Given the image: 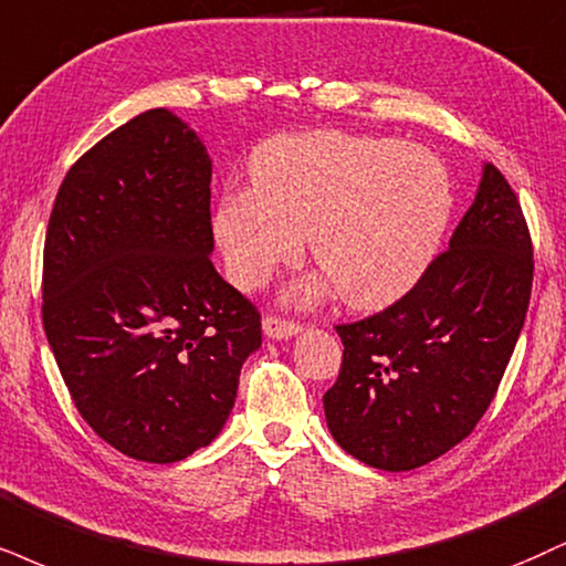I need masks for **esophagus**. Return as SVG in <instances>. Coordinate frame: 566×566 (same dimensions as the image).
<instances>
[{
  "instance_id": "1",
  "label": "esophagus",
  "mask_w": 566,
  "mask_h": 566,
  "mask_svg": "<svg viewBox=\"0 0 566 566\" xmlns=\"http://www.w3.org/2000/svg\"><path fill=\"white\" fill-rule=\"evenodd\" d=\"M262 327H264V336L277 338V340L291 338V336H296V333H302V325L294 323V319H283V317H277V315L264 317L262 319Z\"/></svg>"
}]
</instances>
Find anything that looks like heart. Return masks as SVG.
<instances>
[{
	"instance_id": "heart-1",
	"label": "heart",
	"mask_w": 566,
	"mask_h": 566,
	"mask_svg": "<svg viewBox=\"0 0 566 566\" xmlns=\"http://www.w3.org/2000/svg\"><path fill=\"white\" fill-rule=\"evenodd\" d=\"M453 218V184L432 151L338 130L277 136L251 157V191L228 193L214 214L226 270L256 289L310 239L312 260L354 310L409 294L436 260Z\"/></svg>"
}]
</instances>
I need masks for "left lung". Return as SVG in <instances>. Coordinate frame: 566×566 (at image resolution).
<instances>
[{"mask_svg": "<svg viewBox=\"0 0 566 566\" xmlns=\"http://www.w3.org/2000/svg\"><path fill=\"white\" fill-rule=\"evenodd\" d=\"M533 241L509 180L483 167L478 197L420 283L378 315L336 325L333 438L359 462L407 472L462 443L496 396L525 325Z\"/></svg>", "mask_w": 566, "mask_h": 566, "instance_id": "obj_1", "label": "left lung"}]
</instances>
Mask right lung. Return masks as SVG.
Here are the masks:
<instances>
[{
	"mask_svg": "<svg viewBox=\"0 0 566 566\" xmlns=\"http://www.w3.org/2000/svg\"><path fill=\"white\" fill-rule=\"evenodd\" d=\"M212 163L167 109L94 144L62 180L41 317L81 417L113 449L170 464L220 436L262 317L220 277Z\"/></svg>",
	"mask_w": 566,
	"mask_h": 566,
	"instance_id": "right-lung-1",
	"label": "right lung"
}]
</instances>
